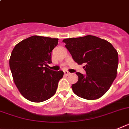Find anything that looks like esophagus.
Listing matches in <instances>:
<instances>
[{"instance_id": "34e87169", "label": "esophagus", "mask_w": 129, "mask_h": 129, "mask_svg": "<svg viewBox=\"0 0 129 129\" xmlns=\"http://www.w3.org/2000/svg\"><path fill=\"white\" fill-rule=\"evenodd\" d=\"M64 74H65V75H67V76H68V75H69V74H71V73H70L69 71H64Z\"/></svg>"}]
</instances>
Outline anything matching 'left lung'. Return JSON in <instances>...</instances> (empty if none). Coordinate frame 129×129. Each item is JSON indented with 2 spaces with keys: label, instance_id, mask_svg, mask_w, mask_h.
<instances>
[{
  "label": "left lung",
  "instance_id": "obj_1",
  "mask_svg": "<svg viewBox=\"0 0 129 129\" xmlns=\"http://www.w3.org/2000/svg\"><path fill=\"white\" fill-rule=\"evenodd\" d=\"M78 64H84L86 74L76 72L78 80L72 85V91L82 98L93 100L104 95L117 73L118 53L109 42L93 36L62 40Z\"/></svg>",
  "mask_w": 129,
  "mask_h": 129
}]
</instances>
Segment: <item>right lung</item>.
Masks as SVG:
<instances>
[{
  "instance_id": "add662e5",
  "label": "right lung",
  "mask_w": 129,
  "mask_h": 129,
  "mask_svg": "<svg viewBox=\"0 0 129 129\" xmlns=\"http://www.w3.org/2000/svg\"><path fill=\"white\" fill-rule=\"evenodd\" d=\"M58 39L34 36L24 39L14 47L9 60L15 84L25 99L42 102L55 95L62 71L48 69L51 63L52 50Z\"/></svg>"
}]
</instances>
